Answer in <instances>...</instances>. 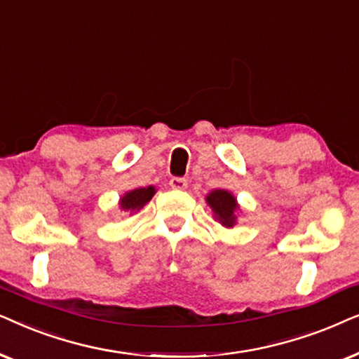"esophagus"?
<instances>
[{
    "label": "esophagus",
    "instance_id": "obj_1",
    "mask_svg": "<svg viewBox=\"0 0 359 359\" xmlns=\"http://www.w3.org/2000/svg\"><path fill=\"white\" fill-rule=\"evenodd\" d=\"M169 185L174 190H185L187 189V180L182 179V177H172L169 180Z\"/></svg>",
    "mask_w": 359,
    "mask_h": 359
}]
</instances>
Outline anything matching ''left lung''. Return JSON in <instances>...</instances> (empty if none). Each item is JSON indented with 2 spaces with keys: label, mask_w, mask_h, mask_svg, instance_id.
<instances>
[{
  "label": "left lung",
  "mask_w": 359,
  "mask_h": 359,
  "mask_svg": "<svg viewBox=\"0 0 359 359\" xmlns=\"http://www.w3.org/2000/svg\"><path fill=\"white\" fill-rule=\"evenodd\" d=\"M207 202L212 207L215 217L226 228H231L235 224V212L238 208L236 198L226 190H213L207 197Z\"/></svg>",
  "instance_id": "8db88e82"
}]
</instances>
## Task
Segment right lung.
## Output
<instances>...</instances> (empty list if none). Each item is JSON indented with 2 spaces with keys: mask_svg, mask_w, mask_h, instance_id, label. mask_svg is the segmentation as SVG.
Segmentation results:
<instances>
[{
  "mask_svg": "<svg viewBox=\"0 0 359 359\" xmlns=\"http://www.w3.org/2000/svg\"><path fill=\"white\" fill-rule=\"evenodd\" d=\"M156 194L154 187H144V189H136V190H131V192H128L124 197L121 198V205L123 210H140L144 207V205L149 202L152 198V195Z\"/></svg>",
  "mask_w": 359,
  "mask_h": 359,
  "instance_id": "1",
  "label": "right lung"
}]
</instances>
